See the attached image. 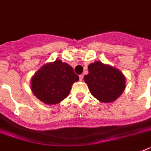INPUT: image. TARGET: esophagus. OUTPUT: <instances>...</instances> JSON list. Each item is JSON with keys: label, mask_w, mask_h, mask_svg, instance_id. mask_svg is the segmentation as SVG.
<instances>
[{"label": "esophagus", "mask_w": 151, "mask_h": 151, "mask_svg": "<svg viewBox=\"0 0 151 151\" xmlns=\"http://www.w3.org/2000/svg\"><path fill=\"white\" fill-rule=\"evenodd\" d=\"M83 78H84V75H83V74H81V75L79 76V79H80V81H82Z\"/></svg>", "instance_id": "esophagus-1"}]
</instances>
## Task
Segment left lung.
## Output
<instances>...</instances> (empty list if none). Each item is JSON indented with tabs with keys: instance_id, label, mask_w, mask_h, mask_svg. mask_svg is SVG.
Returning <instances> with one entry per match:
<instances>
[{
	"instance_id": "obj_1",
	"label": "left lung",
	"mask_w": 151,
	"mask_h": 151,
	"mask_svg": "<svg viewBox=\"0 0 151 151\" xmlns=\"http://www.w3.org/2000/svg\"><path fill=\"white\" fill-rule=\"evenodd\" d=\"M84 80L91 94L102 103L114 102L125 88V78L117 69L97 61L88 66Z\"/></svg>"
}]
</instances>
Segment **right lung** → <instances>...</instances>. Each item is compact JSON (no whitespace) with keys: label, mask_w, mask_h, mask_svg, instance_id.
Masks as SVG:
<instances>
[{"label":"right lung","mask_w":151,"mask_h":151,"mask_svg":"<svg viewBox=\"0 0 151 151\" xmlns=\"http://www.w3.org/2000/svg\"><path fill=\"white\" fill-rule=\"evenodd\" d=\"M78 80L69 64L57 59L37 71L31 78V89L39 100L53 105L68 96L72 85Z\"/></svg>","instance_id":"1"}]
</instances>
